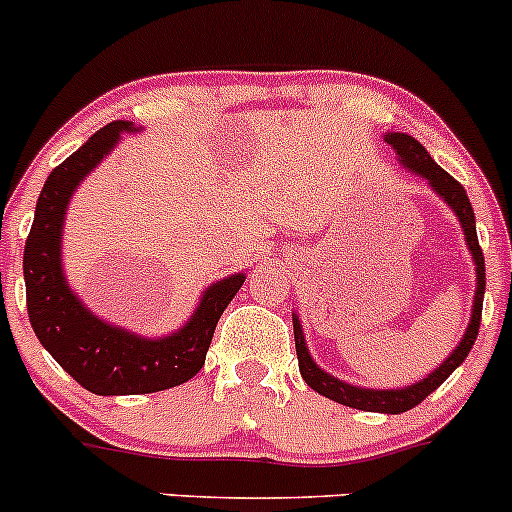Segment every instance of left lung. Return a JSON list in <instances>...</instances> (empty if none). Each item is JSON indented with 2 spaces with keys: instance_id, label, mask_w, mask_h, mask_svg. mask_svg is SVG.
Segmentation results:
<instances>
[{
  "instance_id": "8db88e82",
  "label": "left lung",
  "mask_w": 512,
  "mask_h": 512,
  "mask_svg": "<svg viewBox=\"0 0 512 512\" xmlns=\"http://www.w3.org/2000/svg\"><path fill=\"white\" fill-rule=\"evenodd\" d=\"M384 141L389 143L396 151V156L401 158V165L409 168L411 173L421 175L428 180L433 190L451 205V210L456 213V218L461 220L463 235H466L468 250H471L473 262H476V297H473V314L471 322H468L466 334H463L461 344L453 349V354L443 361L438 369H433L426 379L416 381V384L404 386V389H364V386L347 384V381H339L337 376L327 374L324 369H319L314 364V359L309 356L307 344H304V332L302 324H299L297 314H292L294 324V347H297V359H299V371H302V379L307 381V386H312L317 394L327 396V399L337 401L342 406H352L359 411H376V414H404V411L414 409L421 404L431 391H436L458 366L466 361L468 352L473 349L480 329V312H483V294H485V262H483V250L478 245L476 235V215H473L471 200H468L466 190L458 183L453 175H448L441 165L428 156L426 148L416 141V138L406 136V133H386Z\"/></svg>"
}]
</instances>
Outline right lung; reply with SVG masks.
Returning a JSON list of instances; mask_svg holds the SVG:
<instances>
[{"mask_svg":"<svg viewBox=\"0 0 512 512\" xmlns=\"http://www.w3.org/2000/svg\"><path fill=\"white\" fill-rule=\"evenodd\" d=\"M123 131L138 128L131 121L108 123L51 170L24 245V285L34 334L66 374L98 396L153 394L193 379L203 369L220 314L245 282L240 272L210 285L185 327L160 339L103 322L71 292L61 267L66 208L76 185L113 151Z\"/></svg>","mask_w":512,"mask_h":512,"instance_id":"add662e5","label":"right lung"}]
</instances>
